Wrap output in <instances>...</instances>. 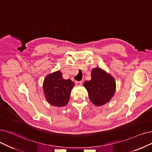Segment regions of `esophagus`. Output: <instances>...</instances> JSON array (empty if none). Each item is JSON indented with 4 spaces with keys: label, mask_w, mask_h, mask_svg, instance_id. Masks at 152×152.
Listing matches in <instances>:
<instances>
[{
    "label": "esophagus",
    "mask_w": 152,
    "mask_h": 152,
    "mask_svg": "<svg viewBox=\"0 0 152 152\" xmlns=\"http://www.w3.org/2000/svg\"><path fill=\"white\" fill-rule=\"evenodd\" d=\"M75 86H82V82H80V81H76L75 82Z\"/></svg>",
    "instance_id": "1"
}]
</instances>
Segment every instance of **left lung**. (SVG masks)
<instances>
[{
	"label": "left lung",
	"instance_id": "8db88e82",
	"mask_svg": "<svg viewBox=\"0 0 152 152\" xmlns=\"http://www.w3.org/2000/svg\"><path fill=\"white\" fill-rule=\"evenodd\" d=\"M92 79L83 83L88 96L96 106H101L110 100L115 92L114 78L100 68H95L91 73Z\"/></svg>",
	"mask_w": 152,
	"mask_h": 152
}]
</instances>
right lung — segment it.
I'll return each mask as SVG.
<instances>
[{
	"label": "right lung",
	"instance_id": "obj_1",
	"mask_svg": "<svg viewBox=\"0 0 152 152\" xmlns=\"http://www.w3.org/2000/svg\"><path fill=\"white\" fill-rule=\"evenodd\" d=\"M75 83L65 80L60 71L48 75L44 80L43 89L47 102L55 107H64L68 104L71 90Z\"/></svg>",
	"mask_w": 152,
	"mask_h": 152
}]
</instances>
